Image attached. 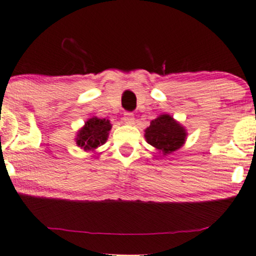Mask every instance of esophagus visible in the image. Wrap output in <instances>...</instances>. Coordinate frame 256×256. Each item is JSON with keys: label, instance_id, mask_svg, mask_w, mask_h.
<instances>
[{"label": "esophagus", "instance_id": "1", "mask_svg": "<svg viewBox=\"0 0 256 256\" xmlns=\"http://www.w3.org/2000/svg\"><path fill=\"white\" fill-rule=\"evenodd\" d=\"M123 120H124V122L127 123V124H134L135 122V115L133 112H124V116H123Z\"/></svg>", "mask_w": 256, "mask_h": 256}]
</instances>
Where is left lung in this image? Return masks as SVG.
Returning a JSON list of instances; mask_svg holds the SVG:
<instances>
[{
	"label": "left lung",
	"mask_w": 256,
	"mask_h": 256,
	"mask_svg": "<svg viewBox=\"0 0 256 256\" xmlns=\"http://www.w3.org/2000/svg\"><path fill=\"white\" fill-rule=\"evenodd\" d=\"M144 138L156 150L164 154H170L182 146L186 133L185 129L171 116L160 115L152 120L150 127L144 130Z\"/></svg>",
	"instance_id": "left-lung-1"
}]
</instances>
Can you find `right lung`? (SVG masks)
Masks as SVG:
<instances>
[{
	"instance_id": "right-lung-1",
	"label": "right lung",
	"mask_w": 256,
	"mask_h": 256,
	"mask_svg": "<svg viewBox=\"0 0 256 256\" xmlns=\"http://www.w3.org/2000/svg\"><path fill=\"white\" fill-rule=\"evenodd\" d=\"M112 129L109 120L106 118H89L85 126L78 132L77 144L84 150H94L103 144L108 138L109 130Z\"/></svg>"
}]
</instances>
